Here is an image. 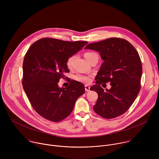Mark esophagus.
Wrapping results in <instances>:
<instances>
[{"instance_id":"1","label":"esophagus","mask_w":159,"mask_h":159,"mask_svg":"<svg viewBox=\"0 0 159 159\" xmlns=\"http://www.w3.org/2000/svg\"><path fill=\"white\" fill-rule=\"evenodd\" d=\"M85 90L86 92H89L90 90V86L87 85H85Z\"/></svg>"}]
</instances>
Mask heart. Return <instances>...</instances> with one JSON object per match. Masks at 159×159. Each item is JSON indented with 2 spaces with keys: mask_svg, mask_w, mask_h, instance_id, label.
Returning a JSON list of instances; mask_svg holds the SVG:
<instances>
[{
  "mask_svg": "<svg viewBox=\"0 0 159 159\" xmlns=\"http://www.w3.org/2000/svg\"><path fill=\"white\" fill-rule=\"evenodd\" d=\"M98 55L96 53H93V52H86L84 53V57L87 59V60L89 61L90 59H91L93 57ZM76 56L75 55H72L69 58V59L67 60L66 61V65L69 68H71L73 64V62L74 60L75 59ZM74 79L80 82L84 83V84H89L90 82H91V76L90 75H82V74H77L75 75Z\"/></svg>",
  "mask_w": 159,
  "mask_h": 159,
  "instance_id": "heart-1",
  "label": "heart"
}]
</instances>
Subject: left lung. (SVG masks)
Masks as SVG:
<instances>
[{
  "instance_id": "8db88e82",
  "label": "left lung",
  "mask_w": 159,
  "mask_h": 159,
  "mask_svg": "<svg viewBox=\"0 0 159 159\" xmlns=\"http://www.w3.org/2000/svg\"><path fill=\"white\" fill-rule=\"evenodd\" d=\"M85 48L99 52L104 60L96 77V84L90 89L98 94L94 111L106 119L124 114L141 88L142 65L137 50L129 41L120 38L90 43ZM107 82L111 88L104 91L100 85Z\"/></svg>"
}]
</instances>
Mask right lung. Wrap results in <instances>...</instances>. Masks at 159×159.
<instances>
[{"label": "right lung", "mask_w": 159, "mask_h": 159, "mask_svg": "<svg viewBox=\"0 0 159 159\" xmlns=\"http://www.w3.org/2000/svg\"><path fill=\"white\" fill-rule=\"evenodd\" d=\"M87 41H66L44 38L27 51L22 65V86L35 111L44 119L59 122L69 116L77 99L85 93L82 83L71 80L60 88L58 82L69 72V57L80 50Z\"/></svg>", "instance_id": "right-lung-1"}]
</instances>
